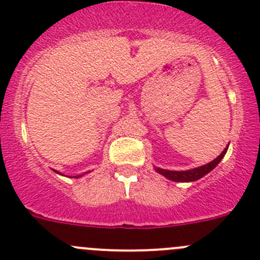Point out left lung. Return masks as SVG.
<instances>
[{
  "instance_id": "1",
  "label": "left lung",
  "mask_w": 260,
  "mask_h": 260,
  "mask_svg": "<svg viewBox=\"0 0 260 260\" xmlns=\"http://www.w3.org/2000/svg\"><path fill=\"white\" fill-rule=\"evenodd\" d=\"M228 147L221 152L220 156L215 158L213 161H211L210 164H206V165L200 166V168H196V169H191V170H186V171H171V170H164V169L160 168H155V170L157 171L158 174L164 175L165 178H168L169 180H173V181H196L198 179H201L202 176H205L206 174L210 173L211 170L216 168V166L220 164V161L222 160L223 156L226 155L228 152Z\"/></svg>"
}]
</instances>
